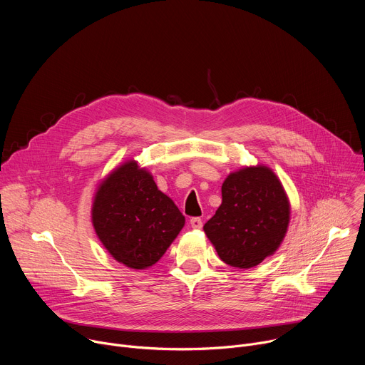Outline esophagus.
Masks as SVG:
<instances>
[{"label":"esophagus","mask_w":365,"mask_h":365,"mask_svg":"<svg viewBox=\"0 0 365 365\" xmlns=\"http://www.w3.org/2000/svg\"><path fill=\"white\" fill-rule=\"evenodd\" d=\"M189 224H190V227H192L193 230H200V228H202V220H200V218H192V220L189 221Z\"/></svg>","instance_id":"esophagus-1"}]
</instances>
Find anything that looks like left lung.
Masks as SVG:
<instances>
[{"label":"left lung","instance_id":"obj_1","mask_svg":"<svg viewBox=\"0 0 365 365\" xmlns=\"http://www.w3.org/2000/svg\"><path fill=\"white\" fill-rule=\"evenodd\" d=\"M221 192L222 203L203 231L224 263L251 269L280 247L290 221L289 197L263 165L230 173Z\"/></svg>","mask_w":365,"mask_h":365}]
</instances>
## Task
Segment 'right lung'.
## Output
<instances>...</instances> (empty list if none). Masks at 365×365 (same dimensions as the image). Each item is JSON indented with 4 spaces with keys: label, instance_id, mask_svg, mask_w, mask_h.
<instances>
[{
    "label": "right lung",
    "instance_id": "obj_1",
    "mask_svg": "<svg viewBox=\"0 0 365 365\" xmlns=\"http://www.w3.org/2000/svg\"><path fill=\"white\" fill-rule=\"evenodd\" d=\"M91 212L102 245L134 270L158 263L185 225L175 202L135 160L123 163L99 183Z\"/></svg>",
    "mask_w": 365,
    "mask_h": 365
}]
</instances>
